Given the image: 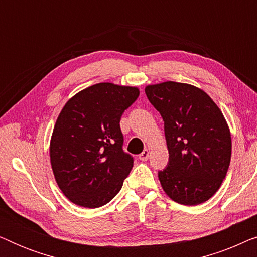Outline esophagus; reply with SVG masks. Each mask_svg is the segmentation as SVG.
Wrapping results in <instances>:
<instances>
[{
  "label": "esophagus",
  "instance_id": "esophagus-1",
  "mask_svg": "<svg viewBox=\"0 0 257 257\" xmlns=\"http://www.w3.org/2000/svg\"><path fill=\"white\" fill-rule=\"evenodd\" d=\"M150 157V151L149 150H144L142 153L139 154V159L142 161H146L147 159H149Z\"/></svg>",
  "mask_w": 257,
  "mask_h": 257
}]
</instances>
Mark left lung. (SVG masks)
Instances as JSON below:
<instances>
[{
  "mask_svg": "<svg viewBox=\"0 0 257 257\" xmlns=\"http://www.w3.org/2000/svg\"><path fill=\"white\" fill-rule=\"evenodd\" d=\"M164 120L170 158L158 173L165 193L181 205L206 202L226 178L231 138L222 112L205 91L186 83L145 87Z\"/></svg>",
  "mask_w": 257,
  "mask_h": 257,
  "instance_id": "1",
  "label": "left lung"
}]
</instances>
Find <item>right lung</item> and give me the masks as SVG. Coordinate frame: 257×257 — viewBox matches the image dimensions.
Masks as SVG:
<instances>
[{
  "mask_svg": "<svg viewBox=\"0 0 257 257\" xmlns=\"http://www.w3.org/2000/svg\"><path fill=\"white\" fill-rule=\"evenodd\" d=\"M139 97L136 86L98 83L66 101L50 140L55 180L77 206L98 208L120 191L133 167L122 151L120 118Z\"/></svg>",
  "mask_w": 257,
  "mask_h": 257,
  "instance_id": "right-lung-1",
  "label": "right lung"
}]
</instances>
